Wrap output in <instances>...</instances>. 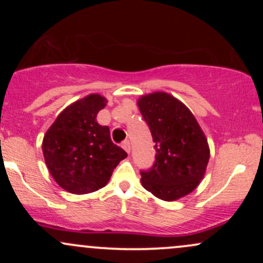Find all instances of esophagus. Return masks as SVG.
<instances>
[{
    "instance_id": "1",
    "label": "esophagus",
    "mask_w": 263,
    "mask_h": 263,
    "mask_svg": "<svg viewBox=\"0 0 263 263\" xmlns=\"http://www.w3.org/2000/svg\"><path fill=\"white\" fill-rule=\"evenodd\" d=\"M122 147H123V149L126 151V152L129 153V151H131V143H129V141H128V140L123 141V143H122Z\"/></svg>"
}]
</instances>
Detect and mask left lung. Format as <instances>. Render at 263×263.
I'll return each mask as SVG.
<instances>
[{
    "label": "left lung",
    "instance_id": "8db88e82",
    "mask_svg": "<svg viewBox=\"0 0 263 263\" xmlns=\"http://www.w3.org/2000/svg\"><path fill=\"white\" fill-rule=\"evenodd\" d=\"M155 142L156 161L141 171L144 189L165 201L189 194L203 179L210 151L204 132L185 105L165 92L138 100Z\"/></svg>",
    "mask_w": 263,
    "mask_h": 263
}]
</instances>
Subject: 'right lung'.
<instances>
[{"instance_id": "1", "label": "right lung", "mask_w": 263, "mask_h": 263, "mask_svg": "<svg viewBox=\"0 0 263 263\" xmlns=\"http://www.w3.org/2000/svg\"><path fill=\"white\" fill-rule=\"evenodd\" d=\"M106 100L91 93L68 106L43 138L47 167L66 192L86 194L106 185L120 161L127 157L111 141L110 128L96 122Z\"/></svg>"}]
</instances>
